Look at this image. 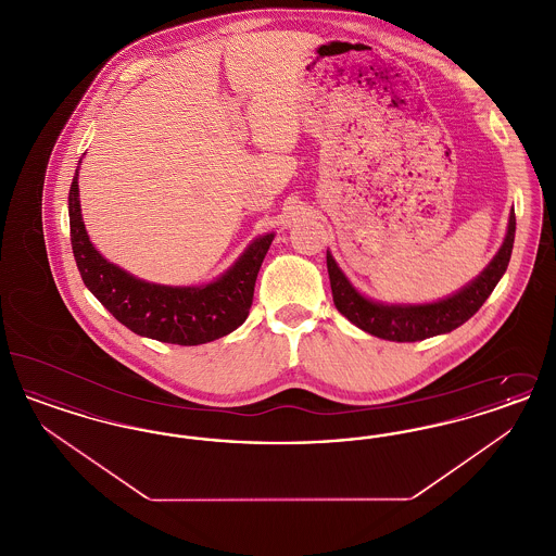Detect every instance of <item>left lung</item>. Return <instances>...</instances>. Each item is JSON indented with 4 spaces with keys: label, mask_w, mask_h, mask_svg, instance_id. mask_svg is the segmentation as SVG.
Masks as SVG:
<instances>
[{
    "label": "left lung",
    "mask_w": 556,
    "mask_h": 556,
    "mask_svg": "<svg viewBox=\"0 0 556 556\" xmlns=\"http://www.w3.org/2000/svg\"><path fill=\"white\" fill-rule=\"evenodd\" d=\"M513 241H515V212H510L503 248L471 286L450 295L446 300H440L433 304H419V306H383V304L370 302L350 286V281L338 268L331 254H327V270H329L331 291H333V304L350 323H354L363 331L381 340L419 342L425 338L448 333L473 317L488 300V295L494 291L510 261Z\"/></svg>",
    "instance_id": "left-lung-1"
}]
</instances>
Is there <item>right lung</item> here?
I'll list each match as a JSON object with an SVG mask.
<instances>
[{"label": "right lung", "instance_id": "right-lung-1", "mask_svg": "<svg viewBox=\"0 0 556 556\" xmlns=\"http://www.w3.org/2000/svg\"><path fill=\"white\" fill-rule=\"evenodd\" d=\"M68 216L83 283L132 333L164 344H208L236 331L248 318L273 233L256 239L236 265L208 286L168 288L135 279L93 248L80 218L79 168L68 191Z\"/></svg>", "mask_w": 556, "mask_h": 556}]
</instances>
